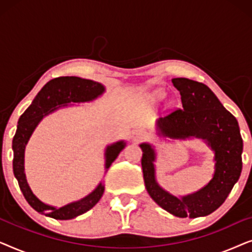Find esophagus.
I'll return each instance as SVG.
<instances>
[{
    "instance_id": "1",
    "label": "esophagus",
    "mask_w": 252,
    "mask_h": 252,
    "mask_svg": "<svg viewBox=\"0 0 252 252\" xmlns=\"http://www.w3.org/2000/svg\"><path fill=\"white\" fill-rule=\"evenodd\" d=\"M132 137L134 141H142L147 137V132L143 129H134L132 132Z\"/></svg>"
}]
</instances>
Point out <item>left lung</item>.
I'll return each instance as SVG.
<instances>
[{
	"label": "left lung",
	"mask_w": 252,
	"mask_h": 252,
	"mask_svg": "<svg viewBox=\"0 0 252 252\" xmlns=\"http://www.w3.org/2000/svg\"><path fill=\"white\" fill-rule=\"evenodd\" d=\"M172 84L180 92L182 109L159 119L165 136L201 137L215 150L213 179L195 194L178 198L160 188L155 180V153L149 144H141L144 184L151 198L180 218L208 216L225 202L242 171L243 141L235 117L223 108L208 86L187 78H174Z\"/></svg>",
	"instance_id": "1"
}]
</instances>
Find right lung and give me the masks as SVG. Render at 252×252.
Instances as JSON below:
<instances>
[{"label": "right lung", "mask_w": 252, "mask_h": 252, "mask_svg": "<svg viewBox=\"0 0 252 252\" xmlns=\"http://www.w3.org/2000/svg\"><path fill=\"white\" fill-rule=\"evenodd\" d=\"M103 92H104V87L96 81L78 77L55 78L43 86L42 89L37 93L35 98L33 99L32 104L20 116L16 134L12 140L13 174L18 180L19 188L24 197L35 211L54 219L67 220L87 212L101 199L104 187L102 184H99L92 194L86 196L80 201L65 205L63 208L56 209L54 206L44 204L35 197L27 185L25 173H24V153H25V146L29 142L30 136L32 135L33 130L35 129L36 125L44 116L61 108V105H66L67 103L92 101L101 95ZM124 147H125V143L124 141H120L106 148L105 168L110 167V165L116 159Z\"/></svg>", "instance_id": "add662e5"}]
</instances>
